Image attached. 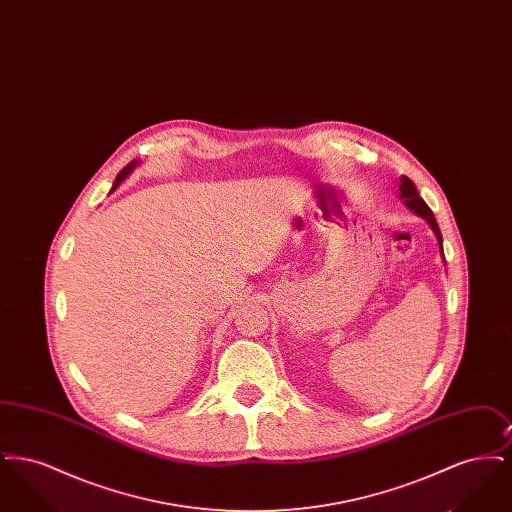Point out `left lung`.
<instances>
[{"mask_svg":"<svg viewBox=\"0 0 512 512\" xmlns=\"http://www.w3.org/2000/svg\"><path fill=\"white\" fill-rule=\"evenodd\" d=\"M399 195H401V199L405 201V205L413 211L414 215L426 219V222L432 226V230H434V234H436V238H438L439 249H441V253H443V247H441L443 240H441V232H439L436 217H434L432 209L426 205V201L416 192V186H414V182L411 178L401 176V180H399Z\"/></svg>","mask_w":512,"mask_h":512,"instance_id":"left-lung-1","label":"left lung"}]
</instances>
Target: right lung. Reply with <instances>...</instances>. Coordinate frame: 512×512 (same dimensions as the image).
<instances>
[{
    "label": "right lung",
    "mask_w": 512,
    "mask_h": 512,
    "mask_svg": "<svg viewBox=\"0 0 512 512\" xmlns=\"http://www.w3.org/2000/svg\"><path fill=\"white\" fill-rule=\"evenodd\" d=\"M136 165H138V161H132V163H128V165H126V167H124V169H122V171L117 174V178H115V184H113V188H111V192H109V194H113V192L119 188V184H121L122 180H124V178L130 174V172L134 171V167H136Z\"/></svg>",
    "instance_id": "obj_1"
}]
</instances>
